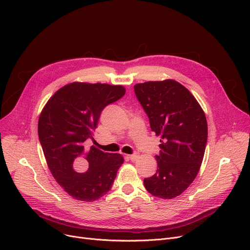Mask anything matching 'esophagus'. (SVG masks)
Returning <instances> with one entry per match:
<instances>
[{
	"label": "esophagus",
	"instance_id": "1",
	"mask_svg": "<svg viewBox=\"0 0 250 250\" xmlns=\"http://www.w3.org/2000/svg\"><path fill=\"white\" fill-rule=\"evenodd\" d=\"M128 158H129V160L136 161V160L139 158V154H138V153H134V154H132V155H129Z\"/></svg>",
	"mask_w": 250,
	"mask_h": 250
}]
</instances>
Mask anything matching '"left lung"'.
I'll return each mask as SVG.
<instances>
[{"instance_id": "obj_1", "label": "left lung", "mask_w": 250, "mask_h": 250, "mask_svg": "<svg viewBox=\"0 0 250 250\" xmlns=\"http://www.w3.org/2000/svg\"><path fill=\"white\" fill-rule=\"evenodd\" d=\"M134 90L152 132L161 137L155 156L158 168L144 186L155 196L173 199L199 173L208 140L206 115L190 92L174 80L141 83Z\"/></svg>"}]
</instances>
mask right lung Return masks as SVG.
Here are the masks:
<instances>
[{
  "label": "right lung",
  "mask_w": 250,
  "mask_h": 250,
  "mask_svg": "<svg viewBox=\"0 0 250 250\" xmlns=\"http://www.w3.org/2000/svg\"><path fill=\"white\" fill-rule=\"evenodd\" d=\"M125 93L123 86L71 83L57 91L38 121V137L48 168L59 185L78 201L100 199L112 187L120 154L86 147L100 114Z\"/></svg>",
  "instance_id": "1"
}]
</instances>
